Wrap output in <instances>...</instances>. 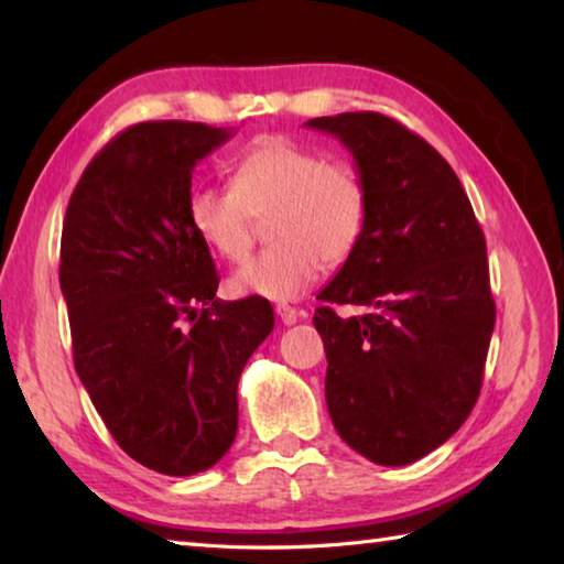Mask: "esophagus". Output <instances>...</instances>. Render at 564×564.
<instances>
[{
  "label": "esophagus",
  "instance_id": "obj_1",
  "mask_svg": "<svg viewBox=\"0 0 564 564\" xmlns=\"http://www.w3.org/2000/svg\"><path fill=\"white\" fill-rule=\"evenodd\" d=\"M275 313H279V318H281L283 326H293L295 321L303 318V311L293 308V305H285V303H279V305H275Z\"/></svg>",
  "mask_w": 564,
  "mask_h": 564
}]
</instances>
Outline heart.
I'll use <instances>...</instances> for the list:
<instances>
[{"label":"heart","instance_id":"1","mask_svg":"<svg viewBox=\"0 0 564 564\" xmlns=\"http://www.w3.org/2000/svg\"><path fill=\"white\" fill-rule=\"evenodd\" d=\"M256 218L273 243L231 279L234 295L295 301L323 263L338 265L356 251L368 224V188L360 174L285 137H263L236 161L231 188L196 186L188 224L202 243L226 261L253 246Z\"/></svg>","mask_w":564,"mask_h":564}]
</instances>
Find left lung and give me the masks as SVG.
Returning <instances> with one entry per match:
<instances>
[{
  "label": "left lung",
  "mask_w": 564,
  "mask_h": 564,
  "mask_svg": "<svg viewBox=\"0 0 564 564\" xmlns=\"http://www.w3.org/2000/svg\"><path fill=\"white\" fill-rule=\"evenodd\" d=\"M368 188V224L316 299L326 403L338 435L378 465H408L460 427L480 395L495 328L485 236L460 178L403 123L376 111L318 117Z\"/></svg>",
  "instance_id": "obj_1"
}]
</instances>
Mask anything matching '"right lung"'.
Masks as SVG:
<instances>
[{
    "label": "right lung",
    "mask_w": 564,
    "mask_h": 564,
    "mask_svg": "<svg viewBox=\"0 0 564 564\" xmlns=\"http://www.w3.org/2000/svg\"><path fill=\"white\" fill-rule=\"evenodd\" d=\"M231 137L137 123L91 159L64 216L76 376L121 451L161 475L204 473L228 453L238 378L273 330L265 299H216L214 259L188 224L191 174Z\"/></svg>",
    "instance_id": "right-lung-1"
}]
</instances>
